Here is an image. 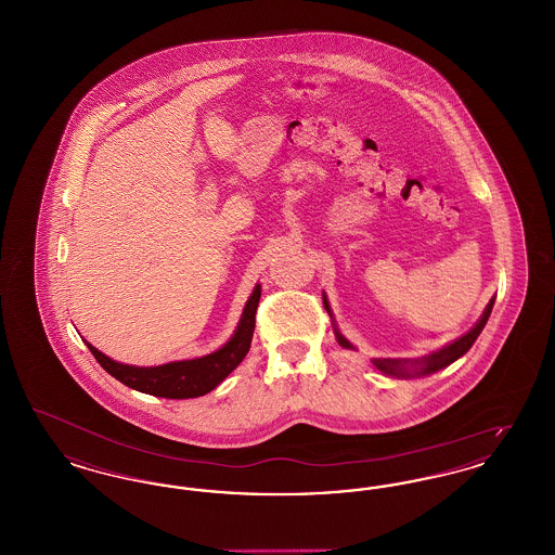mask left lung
<instances>
[{"label":"left lung","instance_id":"obj_1","mask_svg":"<svg viewBox=\"0 0 555 555\" xmlns=\"http://www.w3.org/2000/svg\"><path fill=\"white\" fill-rule=\"evenodd\" d=\"M322 301H324L326 312L331 314V306H328V299H326L324 295H322ZM493 304H495V297L487 304L482 317L476 322L475 326H473L466 335H462L460 339H455L453 344L446 345V347H441V349H437V351H433V353H428V356H423V358H416V360H391V358H383V360H380V358H376V360H372V364L380 370V372L391 374V376H397V378L426 376V374H433V372H437V370L446 369V366H449L451 362H455L457 358H462V356L473 347L476 337L480 335V331L485 328L487 320L491 317ZM331 317H333V314H331ZM335 337H337V341H339V345L345 347V349H353V345L345 339L337 326H335Z\"/></svg>","mask_w":555,"mask_h":555}]
</instances>
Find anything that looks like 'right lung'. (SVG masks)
<instances>
[{
	"label": "right lung",
	"instance_id": "1",
	"mask_svg": "<svg viewBox=\"0 0 555 555\" xmlns=\"http://www.w3.org/2000/svg\"><path fill=\"white\" fill-rule=\"evenodd\" d=\"M260 295L262 289L260 285H256V289L249 295L243 308L235 335L229 339V344L222 345L218 351L204 358L168 362L162 366L145 369V366H129V364L114 362L93 345L87 341L85 344L107 374H112L116 380H120L122 385L131 387L134 391H141L147 396L166 397V399L206 396L237 369L243 358L247 356L254 328H256V310H258Z\"/></svg>",
	"mask_w": 555,
	"mask_h": 555
}]
</instances>
